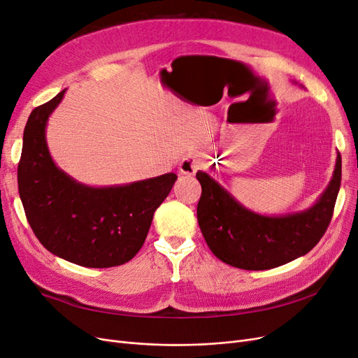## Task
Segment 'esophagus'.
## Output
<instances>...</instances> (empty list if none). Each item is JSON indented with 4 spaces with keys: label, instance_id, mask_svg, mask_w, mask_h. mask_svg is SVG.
Returning a JSON list of instances; mask_svg holds the SVG:
<instances>
[{
    "label": "esophagus",
    "instance_id": "obj_1",
    "mask_svg": "<svg viewBox=\"0 0 358 358\" xmlns=\"http://www.w3.org/2000/svg\"><path fill=\"white\" fill-rule=\"evenodd\" d=\"M203 166V161L199 155H188L182 159L179 170L182 175H194L197 173V170H200Z\"/></svg>",
    "mask_w": 358,
    "mask_h": 358
}]
</instances>
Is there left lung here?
Listing matches in <instances>:
<instances>
[{"instance_id":"left-lung-1","label":"left lung","mask_w":358,"mask_h":358,"mask_svg":"<svg viewBox=\"0 0 358 358\" xmlns=\"http://www.w3.org/2000/svg\"><path fill=\"white\" fill-rule=\"evenodd\" d=\"M197 220L206 243L221 262L243 270H268L308 254L331 221L342 179L338 152L333 178L309 209L280 216L246 209L208 173L197 171Z\"/></svg>"}]
</instances>
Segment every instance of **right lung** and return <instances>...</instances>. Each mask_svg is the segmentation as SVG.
Wrapping results in <instances>:
<instances>
[{
  "instance_id": "1",
  "label": "right lung",
  "mask_w": 358,
  "mask_h": 358,
  "mask_svg": "<svg viewBox=\"0 0 358 358\" xmlns=\"http://www.w3.org/2000/svg\"><path fill=\"white\" fill-rule=\"evenodd\" d=\"M66 90L31 112L17 166L19 196L27 220L49 252L83 267L104 268L129 262L143 246L158 206L178 176L116 187H88L53 162L46 143L50 113Z\"/></svg>"
}]
</instances>
